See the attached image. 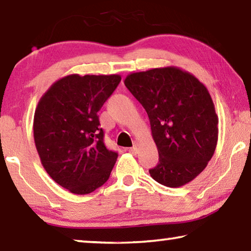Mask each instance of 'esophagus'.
<instances>
[{
    "label": "esophagus",
    "mask_w": 251,
    "mask_h": 251,
    "mask_svg": "<svg viewBox=\"0 0 251 251\" xmlns=\"http://www.w3.org/2000/svg\"><path fill=\"white\" fill-rule=\"evenodd\" d=\"M127 151H128L129 152H130V154H133V155H136V154H137V152H138V147L137 146H134V147H130V148H128V150H127Z\"/></svg>",
    "instance_id": "esophagus-1"
}]
</instances>
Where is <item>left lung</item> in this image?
<instances>
[{
	"mask_svg": "<svg viewBox=\"0 0 251 251\" xmlns=\"http://www.w3.org/2000/svg\"><path fill=\"white\" fill-rule=\"evenodd\" d=\"M124 84L150 118L159 161L150 174L177 188L194 180L214 155L218 116L207 87L176 66L130 73Z\"/></svg>",
	"mask_w": 251,
	"mask_h": 251,
	"instance_id": "1",
	"label": "left lung"
}]
</instances>
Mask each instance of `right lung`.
Masks as SVG:
<instances>
[{"instance_id":"1","label":"right lung","mask_w":251,"mask_h":251,"mask_svg":"<svg viewBox=\"0 0 251 251\" xmlns=\"http://www.w3.org/2000/svg\"><path fill=\"white\" fill-rule=\"evenodd\" d=\"M121 75L71 74L41 97L33 122L36 151L46 173L59 186L86 195L109 178L117 152L106 148L97 113Z\"/></svg>"}]
</instances>
